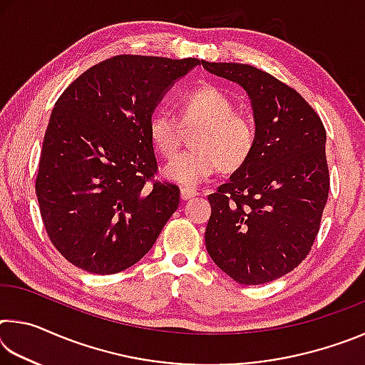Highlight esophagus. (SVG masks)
<instances>
[{"instance_id": "obj_1", "label": "esophagus", "mask_w": 365, "mask_h": 365, "mask_svg": "<svg viewBox=\"0 0 365 365\" xmlns=\"http://www.w3.org/2000/svg\"><path fill=\"white\" fill-rule=\"evenodd\" d=\"M195 196H197V191H196V190H193V188H187V187H183V188L180 190V197H182L183 201L191 200V197H195Z\"/></svg>"}]
</instances>
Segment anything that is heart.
<instances>
[{"mask_svg": "<svg viewBox=\"0 0 365 365\" xmlns=\"http://www.w3.org/2000/svg\"><path fill=\"white\" fill-rule=\"evenodd\" d=\"M180 120L169 110H154L150 117L151 143L160 156L172 159L180 150L183 127H200L191 137L195 148L185 151L164 168V177L187 187H195L220 168L233 172L251 156L256 128L225 91L217 86H200L182 98Z\"/></svg>", "mask_w": 365, "mask_h": 365, "instance_id": "obj_1", "label": "heart"}]
</instances>
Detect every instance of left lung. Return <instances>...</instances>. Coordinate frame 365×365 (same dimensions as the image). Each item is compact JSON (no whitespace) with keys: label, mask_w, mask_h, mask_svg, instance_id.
Segmentation results:
<instances>
[{"label":"left lung","mask_w":365,"mask_h":365,"mask_svg":"<svg viewBox=\"0 0 365 365\" xmlns=\"http://www.w3.org/2000/svg\"><path fill=\"white\" fill-rule=\"evenodd\" d=\"M201 63L243 86L256 122L251 156L207 196L206 250L235 282L262 285L298 267L319 233L330 188L325 127L298 91L269 72Z\"/></svg>","instance_id":"1"}]
</instances>
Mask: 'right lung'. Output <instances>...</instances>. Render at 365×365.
<instances>
[{
    "mask_svg": "<svg viewBox=\"0 0 365 365\" xmlns=\"http://www.w3.org/2000/svg\"><path fill=\"white\" fill-rule=\"evenodd\" d=\"M200 59L120 54L90 67L58 98L35 190L43 225L63 257L90 274H117L156 243L180 202L158 182L150 117Z\"/></svg>",
    "mask_w": 365,
    "mask_h": 365,
    "instance_id": "right-lung-1",
    "label": "right lung"
}]
</instances>
